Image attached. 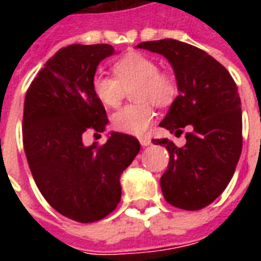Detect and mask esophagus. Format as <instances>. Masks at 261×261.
<instances>
[{"instance_id":"1","label":"esophagus","mask_w":261,"mask_h":261,"mask_svg":"<svg viewBox=\"0 0 261 261\" xmlns=\"http://www.w3.org/2000/svg\"><path fill=\"white\" fill-rule=\"evenodd\" d=\"M139 142H141V146L146 147V146H149V145H150L151 141H150V138H149V137H141V138H139Z\"/></svg>"}]
</instances>
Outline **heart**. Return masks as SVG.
<instances>
[{
	"label": "heart",
	"instance_id": "heart-1",
	"mask_svg": "<svg viewBox=\"0 0 261 261\" xmlns=\"http://www.w3.org/2000/svg\"><path fill=\"white\" fill-rule=\"evenodd\" d=\"M114 77L96 74L92 80L94 97L102 106L115 108L122 102L124 92L134 88L137 104L123 107L112 116V126L120 133L143 135L154 118L153 104L168 107L177 96V84L171 75L159 71V65L139 53H130L116 61Z\"/></svg>",
	"mask_w": 261,
	"mask_h": 261
}]
</instances>
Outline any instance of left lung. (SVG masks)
<instances>
[{"label": "left lung", "mask_w": 261, "mask_h": 261, "mask_svg": "<svg viewBox=\"0 0 261 261\" xmlns=\"http://www.w3.org/2000/svg\"><path fill=\"white\" fill-rule=\"evenodd\" d=\"M173 67L178 96L160 126L187 142L153 139L169 151L160 184L165 200L182 210H200L222 194L234 174L243 149V116L234 80L211 55L174 39L139 43Z\"/></svg>", "instance_id": "8db88e82"}]
</instances>
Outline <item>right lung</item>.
<instances>
[{
	"label": "right lung",
	"mask_w": 261,
	"mask_h": 261,
	"mask_svg": "<svg viewBox=\"0 0 261 261\" xmlns=\"http://www.w3.org/2000/svg\"><path fill=\"white\" fill-rule=\"evenodd\" d=\"M115 54L110 44H70L47 61L24 101L22 143L31 173L51 207L77 222H94L120 202V174L141 145L111 131L102 146L84 145L85 131L102 133L104 107L92 80L98 63Z\"/></svg>",
	"instance_id": "1"
}]
</instances>
